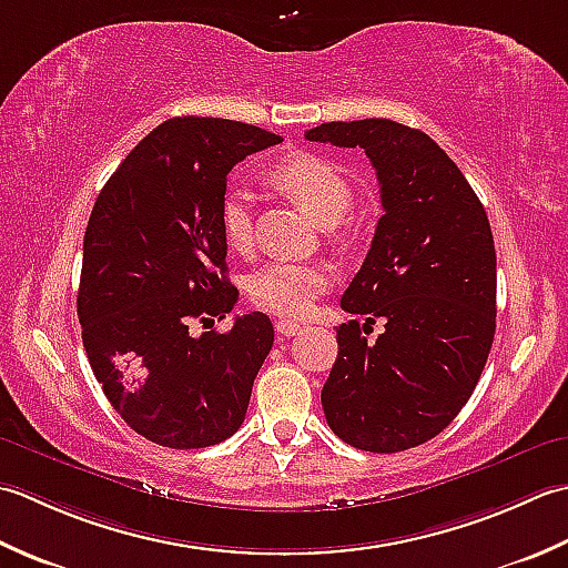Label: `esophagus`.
I'll return each instance as SVG.
<instances>
[{"label": "esophagus", "mask_w": 568, "mask_h": 568, "mask_svg": "<svg viewBox=\"0 0 568 568\" xmlns=\"http://www.w3.org/2000/svg\"><path fill=\"white\" fill-rule=\"evenodd\" d=\"M274 331L280 335H298L301 333V323L292 321V318H280L274 323Z\"/></svg>", "instance_id": "obj_1"}]
</instances>
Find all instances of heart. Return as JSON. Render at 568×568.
<instances>
[{
	"instance_id": "1",
	"label": "heart",
	"mask_w": 568,
	"mask_h": 568,
	"mask_svg": "<svg viewBox=\"0 0 568 568\" xmlns=\"http://www.w3.org/2000/svg\"><path fill=\"white\" fill-rule=\"evenodd\" d=\"M272 181L304 207L321 227H333L348 215L353 186L345 173L328 159L294 154L272 169ZM220 227L230 247L245 250L252 240V195L247 189H230L220 205ZM328 272L318 264L274 260L250 280V298L264 311L301 316L326 292Z\"/></svg>"
}]
</instances>
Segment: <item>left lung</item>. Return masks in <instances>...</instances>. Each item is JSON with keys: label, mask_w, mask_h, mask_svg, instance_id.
<instances>
[{"label": "left lung", "mask_w": 568, "mask_h": 568, "mask_svg": "<svg viewBox=\"0 0 568 568\" xmlns=\"http://www.w3.org/2000/svg\"><path fill=\"white\" fill-rule=\"evenodd\" d=\"M306 139L365 149L385 211L341 298L343 311L379 318L385 331L375 343L357 321L335 331L323 414L345 444L397 454L442 434L478 385L495 335L493 230L476 191L429 134L375 118L326 122Z\"/></svg>", "instance_id": "obj_1"}]
</instances>
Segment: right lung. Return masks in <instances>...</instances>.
I'll list each match as a JSON object with an SVG mask.
<instances>
[{"label":"right lung","mask_w":568,"mask_h":568,"mask_svg":"<svg viewBox=\"0 0 568 568\" xmlns=\"http://www.w3.org/2000/svg\"><path fill=\"white\" fill-rule=\"evenodd\" d=\"M280 142L245 122L166 120L92 205L78 288L83 345L114 412L159 446L205 448L245 422L272 321L254 311L225 333L189 328L225 318L237 301L220 227L227 173Z\"/></svg>","instance_id":"obj_1"}]
</instances>
